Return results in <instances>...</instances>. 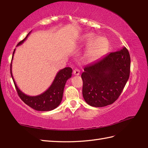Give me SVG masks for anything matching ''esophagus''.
Here are the masks:
<instances>
[{
	"mask_svg": "<svg viewBox=\"0 0 148 148\" xmlns=\"http://www.w3.org/2000/svg\"><path fill=\"white\" fill-rule=\"evenodd\" d=\"M73 74L74 75H76V76H78V75H79V74H80V71L78 69H74V70L73 71Z\"/></svg>",
	"mask_w": 148,
	"mask_h": 148,
	"instance_id": "obj_1",
	"label": "esophagus"
}]
</instances>
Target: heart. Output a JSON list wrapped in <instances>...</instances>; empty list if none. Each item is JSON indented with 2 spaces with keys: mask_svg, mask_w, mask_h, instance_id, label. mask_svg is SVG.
<instances>
[{
  "mask_svg": "<svg viewBox=\"0 0 148 148\" xmlns=\"http://www.w3.org/2000/svg\"><path fill=\"white\" fill-rule=\"evenodd\" d=\"M97 36L93 34H87L83 37V42L86 45L90 44L88 47L86 56L89 60H94L102 56L108 48V42L105 37Z\"/></svg>",
  "mask_w": 148,
  "mask_h": 148,
  "instance_id": "obj_1",
  "label": "heart"
}]
</instances>
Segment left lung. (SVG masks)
I'll list each match as a JSON object with an SVG mask.
<instances>
[{
	"label": "left lung",
	"mask_w": 148,
	"mask_h": 148,
	"mask_svg": "<svg viewBox=\"0 0 148 148\" xmlns=\"http://www.w3.org/2000/svg\"><path fill=\"white\" fill-rule=\"evenodd\" d=\"M130 71V56L125 47L85 66L81 74L84 100L95 108L112 104L121 95Z\"/></svg>",
	"instance_id": "obj_1"
}]
</instances>
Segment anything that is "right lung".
Wrapping results in <instances>:
<instances>
[{
    "label": "right lung",
    "mask_w": 148,
    "mask_h": 148,
    "mask_svg": "<svg viewBox=\"0 0 148 148\" xmlns=\"http://www.w3.org/2000/svg\"><path fill=\"white\" fill-rule=\"evenodd\" d=\"M30 32L27 34L25 38L21 40L17 46L21 45L25 40L29 36ZM15 49L12 53V60L13 58ZM12 60L11 63V75L13 80L15 88L20 98L30 108L40 111H49L56 108L61 103L64 90L67 79L72 76V69L71 67H65L60 71L56 75L54 81H53L51 85L46 92L36 96H29L25 95L18 88L12 74Z\"/></svg>",
    "instance_id": "obj_1"
}]
</instances>
